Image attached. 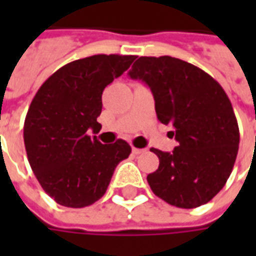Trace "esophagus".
Here are the masks:
<instances>
[{
	"label": "esophagus",
	"instance_id": "1",
	"mask_svg": "<svg viewBox=\"0 0 256 256\" xmlns=\"http://www.w3.org/2000/svg\"><path fill=\"white\" fill-rule=\"evenodd\" d=\"M133 150L134 155H140V154H142L145 150H141V148H136V146H133V150Z\"/></svg>",
	"mask_w": 256,
	"mask_h": 256
}]
</instances>
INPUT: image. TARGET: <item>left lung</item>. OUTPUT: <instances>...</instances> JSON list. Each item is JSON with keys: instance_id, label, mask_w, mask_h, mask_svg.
<instances>
[{"instance_id": "left-lung-1", "label": "left lung", "mask_w": 256, "mask_h": 256, "mask_svg": "<svg viewBox=\"0 0 256 256\" xmlns=\"http://www.w3.org/2000/svg\"><path fill=\"white\" fill-rule=\"evenodd\" d=\"M128 76L150 86L158 119L172 126L178 141L172 152L150 150L159 158L146 177L152 192L180 208L208 203L225 186L240 142L225 90L203 70L170 56H142Z\"/></svg>"}]
</instances>
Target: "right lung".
Returning <instances> with one entry per match:
<instances>
[{
    "label": "right lung",
    "instance_id": "right-lung-1",
    "mask_svg": "<svg viewBox=\"0 0 256 256\" xmlns=\"http://www.w3.org/2000/svg\"><path fill=\"white\" fill-rule=\"evenodd\" d=\"M137 56L94 54L58 68L42 84L24 120V146L42 189L64 207L82 208L104 196L115 167L128 159L124 140L101 144L102 92Z\"/></svg>",
    "mask_w": 256,
    "mask_h": 256
}]
</instances>
